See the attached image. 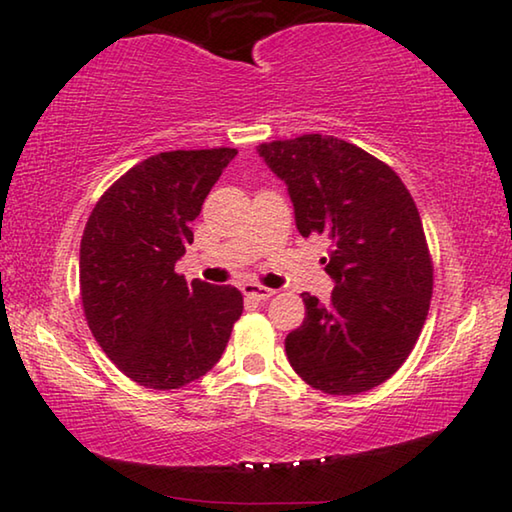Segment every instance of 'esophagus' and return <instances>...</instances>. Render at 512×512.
<instances>
[{
  "label": "esophagus",
  "mask_w": 512,
  "mask_h": 512,
  "mask_svg": "<svg viewBox=\"0 0 512 512\" xmlns=\"http://www.w3.org/2000/svg\"><path fill=\"white\" fill-rule=\"evenodd\" d=\"M241 291H244V296L255 298V300H268L271 296H275L273 289L262 287V284H253V282L244 284V287H241Z\"/></svg>",
  "instance_id": "1"
}]
</instances>
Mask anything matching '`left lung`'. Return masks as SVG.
<instances>
[{
    "instance_id": "obj_1",
    "label": "left lung",
    "mask_w": 512,
    "mask_h": 512,
    "mask_svg": "<svg viewBox=\"0 0 512 512\" xmlns=\"http://www.w3.org/2000/svg\"><path fill=\"white\" fill-rule=\"evenodd\" d=\"M289 187L302 237L329 239L327 305L302 293L305 320L287 336L291 368L311 388L359 395L409 359L429 314L433 262L402 178L334 135L257 146Z\"/></svg>"
}]
</instances>
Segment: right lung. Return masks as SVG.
I'll return each instance as SVG.
<instances>
[{
	"label": "right lung",
	"mask_w": 512,
	"mask_h": 512,
	"mask_svg": "<svg viewBox=\"0 0 512 512\" xmlns=\"http://www.w3.org/2000/svg\"><path fill=\"white\" fill-rule=\"evenodd\" d=\"M237 149L164 151L117 178L81 239V300L92 336L140 386L171 391L212 370L244 311L241 291L185 282L176 262Z\"/></svg>",
	"instance_id": "1"
}]
</instances>
